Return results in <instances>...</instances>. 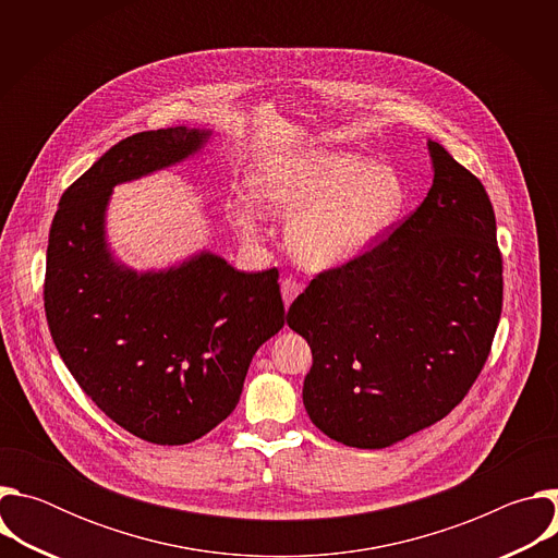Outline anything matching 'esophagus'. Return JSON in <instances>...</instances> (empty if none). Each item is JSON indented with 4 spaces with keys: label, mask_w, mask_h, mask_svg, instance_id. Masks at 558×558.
Returning a JSON list of instances; mask_svg holds the SVG:
<instances>
[{
    "label": "esophagus",
    "mask_w": 558,
    "mask_h": 558,
    "mask_svg": "<svg viewBox=\"0 0 558 558\" xmlns=\"http://www.w3.org/2000/svg\"><path fill=\"white\" fill-rule=\"evenodd\" d=\"M280 291H282V300H284V306H289L300 293H302V284L293 278H284L280 282Z\"/></svg>",
    "instance_id": "esophagus-1"
}]
</instances>
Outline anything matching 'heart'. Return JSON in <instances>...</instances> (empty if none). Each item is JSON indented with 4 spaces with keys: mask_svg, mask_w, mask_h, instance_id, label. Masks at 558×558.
<instances>
[{
    "mask_svg": "<svg viewBox=\"0 0 558 558\" xmlns=\"http://www.w3.org/2000/svg\"><path fill=\"white\" fill-rule=\"evenodd\" d=\"M258 205L271 216L291 218L287 245L304 269L323 271L360 256L397 220L407 192L388 166L349 151H306L271 158L252 179ZM243 233H254L256 209L233 205Z\"/></svg>",
    "mask_w": 558,
    "mask_h": 558,
    "instance_id": "b5f03b06",
    "label": "heart"
}]
</instances>
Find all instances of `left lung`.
Wrapping results in <instances>:
<instances>
[{"instance_id":"obj_1","label":"left lung","mask_w":558,"mask_h":558,"mask_svg":"<svg viewBox=\"0 0 558 558\" xmlns=\"http://www.w3.org/2000/svg\"><path fill=\"white\" fill-rule=\"evenodd\" d=\"M433 185L381 243L300 293L287 325L313 355L302 402L353 448H386L444 420L482 373L504 265L482 181L428 141Z\"/></svg>"}]
</instances>
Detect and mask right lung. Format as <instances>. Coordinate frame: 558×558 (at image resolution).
Here are the masks:
<instances>
[{"mask_svg":"<svg viewBox=\"0 0 558 558\" xmlns=\"http://www.w3.org/2000/svg\"><path fill=\"white\" fill-rule=\"evenodd\" d=\"M209 136L177 125L119 141L63 192L48 238L44 306L63 364L112 422L158 446L227 420L252 357L284 327L278 269L245 274L201 252L136 271L110 252L112 190L185 161Z\"/></svg>","mask_w":558,"mask_h":558,"instance_id":"1","label":"right lung"}]
</instances>
